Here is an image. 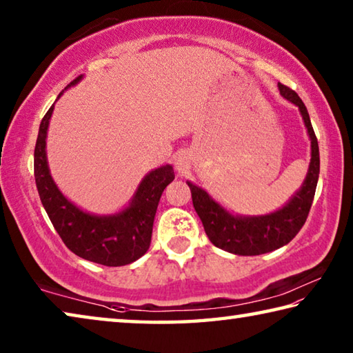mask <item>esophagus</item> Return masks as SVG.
I'll return each mask as SVG.
<instances>
[{
  "label": "esophagus",
  "instance_id": "esophagus-1",
  "mask_svg": "<svg viewBox=\"0 0 353 353\" xmlns=\"http://www.w3.org/2000/svg\"><path fill=\"white\" fill-rule=\"evenodd\" d=\"M174 166H176V170L181 172V174H183V172H187L190 170V159H188V155L185 154V152H179L176 155Z\"/></svg>",
  "mask_w": 353,
  "mask_h": 353
}]
</instances>
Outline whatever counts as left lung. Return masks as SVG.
Returning <instances> with one entry per match:
<instances>
[{
  "label": "left lung",
  "instance_id": "left-lung-1",
  "mask_svg": "<svg viewBox=\"0 0 353 353\" xmlns=\"http://www.w3.org/2000/svg\"><path fill=\"white\" fill-rule=\"evenodd\" d=\"M277 87L286 101L299 107L310 143H312V159H310L305 181L291 196V199L272 213L259 214V216H241V214H234L225 210L204 188L190 181L187 182L191 190L194 210L202 221L208 240L216 248L235 255H260L272 252L288 244L305 224L313 204L319 179L318 139L310 121L307 107L299 98V94L283 83H279Z\"/></svg>",
  "mask_w": 353,
  "mask_h": 353
}]
</instances>
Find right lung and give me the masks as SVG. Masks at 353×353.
I'll return each mask as SVG.
<instances>
[{"mask_svg": "<svg viewBox=\"0 0 353 353\" xmlns=\"http://www.w3.org/2000/svg\"><path fill=\"white\" fill-rule=\"evenodd\" d=\"M82 77H76L65 90L79 83ZM63 92L59 93L57 99ZM52 110L54 104L41 119L34 151L35 185L52 225L65 246L83 260L104 266H124L139 260L151 244L160 196L168 183L174 181V170L171 165H163L149 171L141 179L129 204L117 213L93 214L82 210L59 190L48 166L46 135Z\"/></svg>", "mask_w": 353, "mask_h": 353, "instance_id": "1", "label": "right lung"}]
</instances>
